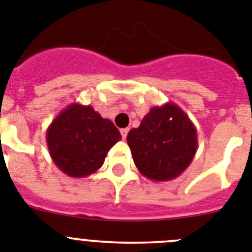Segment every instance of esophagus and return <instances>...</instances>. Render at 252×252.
Instances as JSON below:
<instances>
[{"label": "esophagus", "instance_id": "esophagus-1", "mask_svg": "<svg viewBox=\"0 0 252 252\" xmlns=\"http://www.w3.org/2000/svg\"><path fill=\"white\" fill-rule=\"evenodd\" d=\"M128 132H129V128L120 129V133H122V138L126 139V135H128Z\"/></svg>", "mask_w": 252, "mask_h": 252}]
</instances>
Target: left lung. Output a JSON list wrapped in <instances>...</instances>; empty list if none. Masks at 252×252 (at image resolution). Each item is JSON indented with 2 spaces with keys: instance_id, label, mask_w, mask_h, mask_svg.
Instances as JSON below:
<instances>
[{
  "instance_id": "8db88e82",
  "label": "left lung",
  "mask_w": 252,
  "mask_h": 252,
  "mask_svg": "<svg viewBox=\"0 0 252 252\" xmlns=\"http://www.w3.org/2000/svg\"><path fill=\"white\" fill-rule=\"evenodd\" d=\"M126 142L138 171L153 181L178 178L198 148L195 126L175 102L153 106L141 126L129 130Z\"/></svg>"
}]
</instances>
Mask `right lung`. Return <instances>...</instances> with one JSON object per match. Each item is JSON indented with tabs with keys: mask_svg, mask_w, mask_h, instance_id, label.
<instances>
[{
	"mask_svg": "<svg viewBox=\"0 0 252 252\" xmlns=\"http://www.w3.org/2000/svg\"><path fill=\"white\" fill-rule=\"evenodd\" d=\"M120 139L111 120L104 119L91 105L78 102L63 109L47 129L50 157L71 178H86L97 171Z\"/></svg>",
	"mask_w": 252,
	"mask_h": 252,
	"instance_id": "obj_1",
	"label": "right lung"
}]
</instances>
